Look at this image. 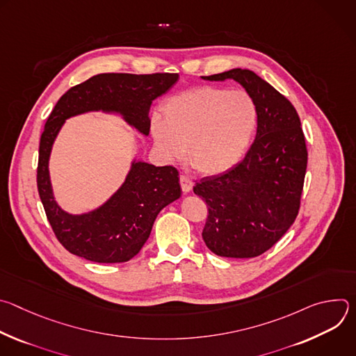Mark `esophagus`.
<instances>
[{
	"label": "esophagus",
	"mask_w": 356,
	"mask_h": 356,
	"mask_svg": "<svg viewBox=\"0 0 356 356\" xmlns=\"http://www.w3.org/2000/svg\"><path fill=\"white\" fill-rule=\"evenodd\" d=\"M179 181H180L181 190H183L184 193H188V191H191V188H193V181H191V179H190L188 176H186V175H181V176H180V179H179Z\"/></svg>",
	"instance_id": "esophagus-1"
}]
</instances>
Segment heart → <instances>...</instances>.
I'll list each match as a JSON object with an SVG mask.
<instances>
[{"label":"heart","instance_id":"obj_1","mask_svg":"<svg viewBox=\"0 0 356 356\" xmlns=\"http://www.w3.org/2000/svg\"><path fill=\"white\" fill-rule=\"evenodd\" d=\"M163 121H152V135L169 161H180L188 146L191 165L218 175L238 165L255 136L258 106L243 90L201 86L177 92L162 106Z\"/></svg>","mask_w":356,"mask_h":356}]
</instances>
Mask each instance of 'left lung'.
<instances>
[{
  "mask_svg": "<svg viewBox=\"0 0 356 356\" xmlns=\"http://www.w3.org/2000/svg\"><path fill=\"white\" fill-rule=\"evenodd\" d=\"M206 80L234 79L258 106V128L245 158L232 169L195 180L193 191L206 201L202 239L225 258H255L293 225L307 169V147L290 101L248 69Z\"/></svg>",
  "mask_w": 356,
  "mask_h": 356,
  "instance_id": "1",
  "label": "left lung"
}]
</instances>
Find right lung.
Masks as SVG:
<instances>
[{
  "mask_svg": "<svg viewBox=\"0 0 356 356\" xmlns=\"http://www.w3.org/2000/svg\"><path fill=\"white\" fill-rule=\"evenodd\" d=\"M177 80V73L97 74L67 90L50 113L39 142L36 183L50 227L73 255L97 264L132 259L149 238L161 210L180 197V184L173 166L135 162L125 183L103 207L83 216L65 213L54 198L47 170L50 149L65 120L87 111L120 113L147 135L152 101Z\"/></svg>",
  "mask_w": 356,
  "mask_h": 356,
  "instance_id": "right-lung-1",
  "label": "right lung"
}]
</instances>
